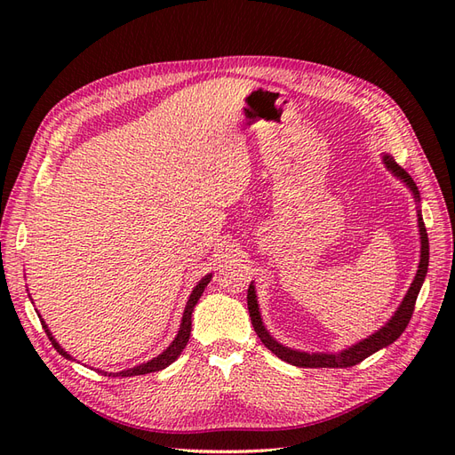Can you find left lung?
I'll use <instances>...</instances> for the list:
<instances>
[{"label":"left lung","instance_id":"8db88e82","mask_svg":"<svg viewBox=\"0 0 455 455\" xmlns=\"http://www.w3.org/2000/svg\"><path fill=\"white\" fill-rule=\"evenodd\" d=\"M385 164H387V169L401 178L403 182H406V186L414 191V196L419 199V191H418V186L416 182L411 180V176L398 164L391 156H385L383 157ZM418 224H419V235H421V259H419V269L416 273V279L414 283H411L410 291L406 292L404 299L401 307L396 309V313L393 315V319L385 324L383 328H379L376 334H371L370 338L363 339L356 343V346L341 351V353H301V351H292L288 349L284 346H281V343L275 341L267 330L264 328V324H261V316H259V311H258V301H256V292H254V286L251 284L249 286V294H246V304H249V313H251V321H252V326H254V332L258 334V338L261 339V343L264 346L279 356L281 361L288 363V364H294V366H299V368H349V366H355L363 363L366 356L374 355L376 351H379L381 347H387L389 343H393L398 336H401L410 319H411V313H414V307H416V299H418V294L421 291V284L425 281V275H427V267H429V239H427V229H425V224H423V218L421 214H418Z\"/></svg>","mask_w":455,"mask_h":455}]
</instances>
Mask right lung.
<instances>
[{"instance_id": "add662e5", "label": "right lung", "mask_w": 455, "mask_h": 455, "mask_svg": "<svg viewBox=\"0 0 455 455\" xmlns=\"http://www.w3.org/2000/svg\"><path fill=\"white\" fill-rule=\"evenodd\" d=\"M211 277H212V275H206V277H204V279H201V283L194 288V292H191V296H189V299H188L186 311H184V316H182L180 330H178V336L174 338V341L171 343L169 349H164L159 356H156L154 361L144 363V364H140V366L131 368V370H125V371H117V374H112V371H109V376H112V378L144 376V374H151V371H159V370H163V368H167L169 364H172V363L178 359V355H180V353H182V349L188 346V341H189V332H191V311H194L196 304L199 301V298H201V294H203V291H204V286L211 283ZM41 326H44L47 338H49V339H51V343H52V347L57 349V351L64 356V359H70V361H72V356L68 355V353L59 346L57 341H54V338H52V334L49 332V328H47L45 321H41ZM104 374H108V371H104Z\"/></svg>"}]
</instances>
